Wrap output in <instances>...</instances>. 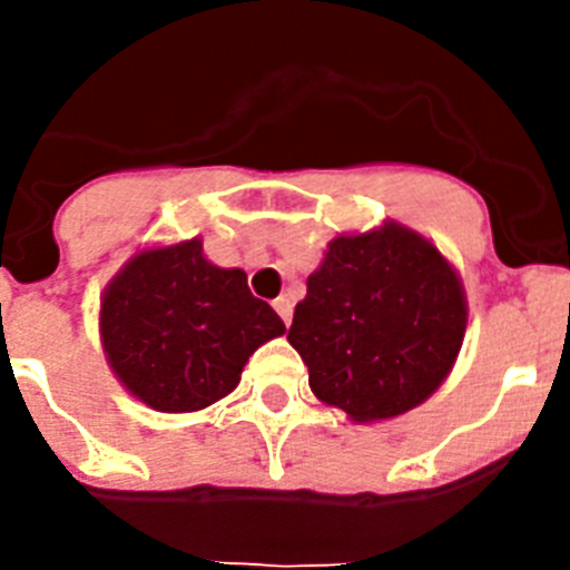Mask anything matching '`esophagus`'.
<instances>
[{"label":"esophagus","mask_w":570,"mask_h":570,"mask_svg":"<svg viewBox=\"0 0 570 570\" xmlns=\"http://www.w3.org/2000/svg\"><path fill=\"white\" fill-rule=\"evenodd\" d=\"M274 311H276V314L282 316V322H285V325H288V322H291V314H294V305H291L288 296H276V299H274Z\"/></svg>","instance_id":"obj_1"}]
</instances>
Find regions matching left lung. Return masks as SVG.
<instances>
[{
	"label": "left lung",
	"mask_w": 570,
	"mask_h": 570,
	"mask_svg": "<svg viewBox=\"0 0 570 570\" xmlns=\"http://www.w3.org/2000/svg\"><path fill=\"white\" fill-rule=\"evenodd\" d=\"M468 325L456 268L434 242L387 219L340 234L308 276L288 342L316 400L354 422L394 420L451 374Z\"/></svg>",
	"instance_id": "obj_1"
}]
</instances>
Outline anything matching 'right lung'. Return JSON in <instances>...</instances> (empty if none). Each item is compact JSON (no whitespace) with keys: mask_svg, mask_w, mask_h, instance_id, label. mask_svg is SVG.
I'll return each instance as SVG.
<instances>
[{"mask_svg":"<svg viewBox=\"0 0 570 570\" xmlns=\"http://www.w3.org/2000/svg\"><path fill=\"white\" fill-rule=\"evenodd\" d=\"M285 334L239 268H219L203 239L136 250L99 308L102 351L125 391L163 414L203 411L239 385L256 347Z\"/></svg>","mask_w":570,"mask_h":570,"instance_id":"obj_1","label":"right lung"}]
</instances>
